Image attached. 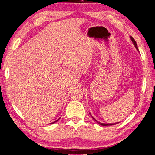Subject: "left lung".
<instances>
[{
    "instance_id": "left-lung-1",
    "label": "left lung",
    "mask_w": 155,
    "mask_h": 155,
    "mask_svg": "<svg viewBox=\"0 0 155 155\" xmlns=\"http://www.w3.org/2000/svg\"><path fill=\"white\" fill-rule=\"evenodd\" d=\"M130 38H131V41H133V43H134V44L135 45V47H136V48L138 49V46H137V44H136V41L134 40V38H133V37H130ZM91 117H92V116H91ZM92 118H93V120H94L95 121L97 122V123H98L99 124H100V125H102V126H110V125H115V124H116V123H115V124H102V123H100V122H98L97 120H95V119L94 118H93V117H92ZM117 124H118V123H117Z\"/></svg>"
}]
</instances>
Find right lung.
<instances>
[{"instance_id": "obj_1", "label": "right lung", "mask_w": 155, "mask_h": 155, "mask_svg": "<svg viewBox=\"0 0 155 155\" xmlns=\"http://www.w3.org/2000/svg\"><path fill=\"white\" fill-rule=\"evenodd\" d=\"M56 121H55V122H56Z\"/></svg>"}]
</instances>
